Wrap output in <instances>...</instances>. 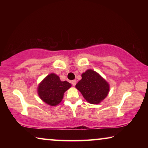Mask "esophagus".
Segmentation results:
<instances>
[{
	"label": "esophagus",
	"instance_id": "1",
	"mask_svg": "<svg viewBox=\"0 0 148 148\" xmlns=\"http://www.w3.org/2000/svg\"><path fill=\"white\" fill-rule=\"evenodd\" d=\"M71 84H72L73 86H75V85H76V84H77V82H76L75 80H73L72 82H71Z\"/></svg>",
	"mask_w": 148,
	"mask_h": 148
}]
</instances>
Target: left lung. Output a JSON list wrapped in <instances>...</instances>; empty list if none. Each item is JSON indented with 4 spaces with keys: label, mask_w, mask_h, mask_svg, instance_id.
I'll list each match as a JSON object with an SVG mask.
<instances>
[{
    "label": "left lung",
    "mask_w": 148,
    "mask_h": 148,
    "mask_svg": "<svg viewBox=\"0 0 148 148\" xmlns=\"http://www.w3.org/2000/svg\"><path fill=\"white\" fill-rule=\"evenodd\" d=\"M82 77L76 84V88L82 93L87 102L93 104H100L110 90L108 83L92 69L82 73Z\"/></svg>",
    "instance_id": "1"
}]
</instances>
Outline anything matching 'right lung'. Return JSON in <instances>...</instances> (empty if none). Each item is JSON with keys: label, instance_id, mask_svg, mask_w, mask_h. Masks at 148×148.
Here are the masks:
<instances>
[{"label": "right lung", "instance_id": "1", "mask_svg": "<svg viewBox=\"0 0 148 148\" xmlns=\"http://www.w3.org/2000/svg\"><path fill=\"white\" fill-rule=\"evenodd\" d=\"M71 87L70 83L62 82L56 74L50 73L40 82L38 87V94L46 104L54 106L61 102L64 93Z\"/></svg>", "mask_w": 148, "mask_h": 148}]
</instances>
